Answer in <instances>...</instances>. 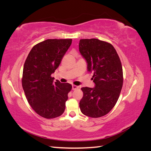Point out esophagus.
Here are the masks:
<instances>
[{
    "label": "esophagus",
    "instance_id": "1",
    "mask_svg": "<svg viewBox=\"0 0 151 151\" xmlns=\"http://www.w3.org/2000/svg\"><path fill=\"white\" fill-rule=\"evenodd\" d=\"M79 88L78 86H77L76 85H72V90H76Z\"/></svg>",
    "mask_w": 151,
    "mask_h": 151
}]
</instances>
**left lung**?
I'll return each mask as SVG.
<instances>
[{"mask_svg": "<svg viewBox=\"0 0 151 151\" xmlns=\"http://www.w3.org/2000/svg\"><path fill=\"white\" fill-rule=\"evenodd\" d=\"M79 52L88 63L96 86L82 88L81 112L91 118L106 115L115 106L123 86L122 65L113 45L96 38L81 39Z\"/></svg>", "mask_w": 151, "mask_h": 151, "instance_id": "left-lung-1", "label": "left lung"}]
</instances>
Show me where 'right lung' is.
I'll return each instance as SVG.
<instances>
[{"instance_id": "right-lung-1", "label": "right lung", "mask_w": 151, "mask_h": 151, "mask_svg": "<svg viewBox=\"0 0 151 151\" xmlns=\"http://www.w3.org/2000/svg\"><path fill=\"white\" fill-rule=\"evenodd\" d=\"M72 39H48L32 48L24 64L22 86L28 102L40 116L52 119L65 111L72 85L53 83L51 76L60 65Z\"/></svg>"}]
</instances>
